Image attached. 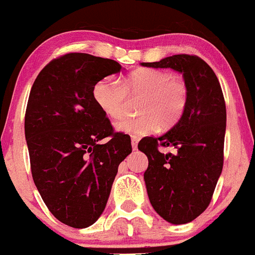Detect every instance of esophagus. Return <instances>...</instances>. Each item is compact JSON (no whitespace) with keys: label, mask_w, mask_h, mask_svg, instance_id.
Returning <instances> with one entry per match:
<instances>
[{"label":"esophagus","mask_w":255,"mask_h":255,"mask_svg":"<svg viewBox=\"0 0 255 255\" xmlns=\"http://www.w3.org/2000/svg\"><path fill=\"white\" fill-rule=\"evenodd\" d=\"M131 147H132V149L136 150V148H138V139L136 138L131 139Z\"/></svg>","instance_id":"34e87169"}]
</instances>
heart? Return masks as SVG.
<instances>
[{"instance_id":"1","label":"heart","mask_w":255,"mask_h":255,"mask_svg":"<svg viewBox=\"0 0 255 255\" xmlns=\"http://www.w3.org/2000/svg\"><path fill=\"white\" fill-rule=\"evenodd\" d=\"M126 97L138 98L136 119H123L115 123L117 132L140 138L159 128L170 129L181 119L188 103V87L170 73L157 69H139L121 83L112 76L101 79L93 88V98L108 117H120Z\"/></svg>"}]
</instances>
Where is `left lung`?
<instances>
[{
    "instance_id": "obj_1",
    "label": "left lung",
    "mask_w": 255,
    "mask_h": 255,
    "mask_svg": "<svg viewBox=\"0 0 255 255\" xmlns=\"http://www.w3.org/2000/svg\"><path fill=\"white\" fill-rule=\"evenodd\" d=\"M140 65L175 70L188 87V103L177 124L158 138L147 136L138 144L148 157L144 181L152 207L170 224H188L206 211L222 172L224 94L213 70L197 56L173 55ZM158 145L177 152L161 153Z\"/></svg>"
}]
</instances>
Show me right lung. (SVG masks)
Masks as SVG:
<instances>
[{
	"label": "right lung",
	"mask_w": 255,
	"mask_h": 255,
	"mask_svg": "<svg viewBox=\"0 0 255 255\" xmlns=\"http://www.w3.org/2000/svg\"><path fill=\"white\" fill-rule=\"evenodd\" d=\"M121 70L110 58L67 53L31 87L25 112L31 175L47 208L67 226L84 229L100 218L119 164L131 153L130 136L114 132L93 98L96 83Z\"/></svg>",
	"instance_id": "right-lung-1"
}]
</instances>
